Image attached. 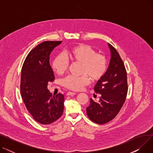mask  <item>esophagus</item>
Returning <instances> with one entry per match:
<instances>
[{
  "mask_svg": "<svg viewBox=\"0 0 153 153\" xmlns=\"http://www.w3.org/2000/svg\"><path fill=\"white\" fill-rule=\"evenodd\" d=\"M76 93L75 92H68L67 94H66V95H76Z\"/></svg>",
  "mask_w": 153,
  "mask_h": 153,
  "instance_id": "1",
  "label": "esophagus"
}]
</instances>
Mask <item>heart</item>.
<instances>
[{"label":"heart","mask_w":153,"mask_h":153,"mask_svg":"<svg viewBox=\"0 0 153 153\" xmlns=\"http://www.w3.org/2000/svg\"><path fill=\"white\" fill-rule=\"evenodd\" d=\"M72 61L81 64L80 77L68 76L62 80V85L70 90L78 91L89 85L90 77L94 81H100L105 76L107 71V60L105 56L97 53L94 48L86 44H79L68 51ZM69 62L63 54H59L52 62V68L54 72L62 75L66 72Z\"/></svg>","instance_id":"obj_1"}]
</instances>
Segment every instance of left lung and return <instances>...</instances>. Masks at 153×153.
<instances>
[{
  "mask_svg": "<svg viewBox=\"0 0 153 153\" xmlns=\"http://www.w3.org/2000/svg\"><path fill=\"white\" fill-rule=\"evenodd\" d=\"M111 52L109 66L103 78L94 87L95 93L101 95L98 102L90 99L87 115L97 124L106 123L118 114L125 103L128 92L126 71L115 48L108 43Z\"/></svg>",
  "mask_w": 153,
  "mask_h": 153,
  "instance_id": "1",
  "label": "left lung"
}]
</instances>
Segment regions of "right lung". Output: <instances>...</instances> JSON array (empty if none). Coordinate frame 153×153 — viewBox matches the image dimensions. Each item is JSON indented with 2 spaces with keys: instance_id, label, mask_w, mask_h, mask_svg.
<instances>
[{
  "instance_id": "add662e5",
  "label": "right lung",
  "mask_w": 153,
  "mask_h": 153,
  "mask_svg": "<svg viewBox=\"0 0 153 153\" xmlns=\"http://www.w3.org/2000/svg\"><path fill=\"white\" fill-rule=\"evenodd\" d=\"M61 41H47L39 44L27 55L22 68L20 92L27 109L38 123L54 122L64 111V95L56 96L48 89L54 80L50 64V55Z\"/></svg>"
}]
</instances>
